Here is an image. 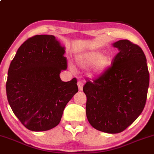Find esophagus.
I'll return each mask as SVG.
<instances>
[{
	"instance_id": "esophagus-1",
	"label": "esophagus",
	"mask_w": 154,
	"mask_h": 154,
	"mask_svg": "<svg viewBox=\"0 0 154 154\" xmlns=\"http://www.w3.org/2000/svg\"><path fill=\"white\" fill-rule=\"evenodd\" d=\"M77 85H78L79 91H82V88H83V83H82V81L79 80L78 82H77Z\"/></svg>"
}]
</instances>
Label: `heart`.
<instances>
[{"mask_svg":"<svg viewBox=\"0 0 154 154\" xmlns=\"http://www.w3.org/2000/svg\"><path fill=\"white\" fill-rule=\"evenodd\" d=\"M77 65L81 68H88L94 65L93 75H99L111 64V59L109 56L103 55L98 51H91L79 55L76 59Z\"/></svg>","mask_w":154,"mask_h":154,"instance_id":"obj_1","label":"heart"}]
</instances>
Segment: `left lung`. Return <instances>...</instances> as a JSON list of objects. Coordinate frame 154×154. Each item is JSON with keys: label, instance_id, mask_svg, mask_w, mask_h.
Returning <instances> with one entry per match:
<instances>
[{"label": "left lung", "instance_id": "obj_1", "mask_svg": "<svg viewBox=\"0 0 154 154\" xmlns=\"http://www.w3.org/2000/svg\"><path fill=\"white\" fill-rule=\"evenodd\" d=\"M113 45L119 53L111 66L83 86L88 122L96 130L111 134L124 131L138 117L149 86L146 58L140 47L128 40Z\"/></svg>", "mask_w": 154, "mask_h": 154}]
</instances>
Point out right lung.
<instances>
[{
	"mask_svg": "<svg viewBox=\"0 0 154 154\" xmlns=\"http://www.w3.org/2000/svg\"><path fill=\"white\" fill-rule=\"evenodd\" d=\"M64 48L54 35H35L19 48L11 62L6 95L14 114L32 131L59 125L63 109L78 91L77 79L63 82L66 69Z\"/></svg>",
	"mask_w": 154,
	"mask_h": 154,
	"instance_id": "1",
	"label": "right lung"
}]
</instances>
